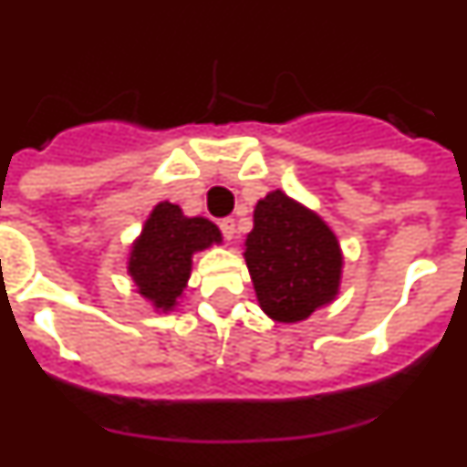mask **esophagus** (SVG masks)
<instances>
[{
    "instance_id": "obj_1",
    "label": "esophagus",
    "mask_w": 467,
    "mask_h": 467,
    "mask_svg": "<svg viewBox=\"0 0 467 467\" xmlns=\"http://www.w3.org/2000/svg\"><path fill=\"white\" fill-rule=\"evenodd\" d=\"M220 229L222 234H224L226 241H231V238L236 236V220H234V217H226V220L220 222Z\"/></svg>"
}]
</instances>
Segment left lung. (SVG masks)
I'll use <instances>...</instances> for the list:
<instances>
[{"label":"left lung","mask_w":467,"mask_h":467,"mask_svg":"<svg viewBox=\"0 0 467 467\" xmlns=\"http://www.w3.org/2000/svg\"><path fill=\"white\" fill-rule=\"evenodd\" d=\"M243 254L259 306L275 323L306 320L339 295L344 254L334 231L280 189L254 208Z\"/></svg>","instance_id":"8db88e82"}]
</instances>
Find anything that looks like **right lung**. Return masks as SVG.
Returning a JSON list of instances; mask_svg holds the SVG:
<instances>
[{
	"mask_svg": "<svg viewBox=\"0 0 467 467\" xmlns=\"http://www.w3.org/2000/svg\"><path fill=\"white\" fill-rule=\"evenodd\" d=\"M222 243L220 229L205 217H187L175 203L156 205L128 257V274L156 311H172L192 275V257Z\"/></svg>",
	"mask_w": 467,
	"mask_h": 467,
	"instance_id": "right-lung-1",
	"label": "right lung"
}]
</instances>
